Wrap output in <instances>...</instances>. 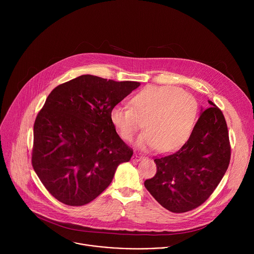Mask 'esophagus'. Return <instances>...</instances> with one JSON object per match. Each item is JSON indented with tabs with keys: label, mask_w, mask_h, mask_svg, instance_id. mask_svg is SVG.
Returning <instances> with one entry per match:
<instances>
[{
	"label": "esophagus",
	"mask_w": 254,
	"mask_h": 254,
	"mask_svg": "<svg viewBox=\"0 0 254 254\" xmlns=\"http://www.w3.org/2000/svg\"><path fill=\"white\" fill-rule=\"evenodd\" d=\"M132 158H133V160H134L135 162H138V161H140V160H142V159H143V157H142V156H139V155H137V154H134Z\"/></svg>",
	"instance_id": "34e87169"
}]
</instances>
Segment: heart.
Returning a JSON list of instances; mask_svg holds the SVG:
<instances>
[{"label":"heart","instance_id":"heart-1","mask_svg":"<svg viewBox=\"0 0 254 254\" xmlns=\"http://www.w3.org/2000/svg\"><path fill=\"white\" fill-rule=\"evenodd\" d=\"M130 106H114L110 119L120 136L130 141L142 127L136 140L142 150L171 153L188 140L198 115V103L188 92L172 85H149L135 93Z\"/></svg>","mask_w":254,"mask_h":254}]
</instances>
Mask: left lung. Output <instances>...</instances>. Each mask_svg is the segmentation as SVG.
Segmentation results:
<instances>
[{"label": "left lung", "mask_w": 254, "mask_h": 254, "mask_svg": "<svg viewBox=\"0 0 254 254\" xmlns=\"http://www.w3.org/2000/svg\"><path fill=\"white\" fill-rule=\"evenodd\" d=\"M201 110L189 139L173 154L156 158L157 173L144 187L167 210L184 213L202 205L218 186L230 162L228 128L212 101Z\"/></svg>", "instance_id": "1"}]
</instances>
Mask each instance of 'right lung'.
<instances>
[{
  "instance_id": "1",
  "label": "right lung",
  "mask_w": 254,
  "mask_h": 254,
  "mask_svg": "<svg viewBox=\"0 0 254 254\" xmlns=\"http://www.w3.org/2000/svg\"><path fill=\"white\" fill-rule=\"evenodd\" d=\"M140 85L81 75L55 87L34 124L32 166L47 191L69 206L100 195L132 150L111 122V110Z\"/></svg>"
}]
</instances>
